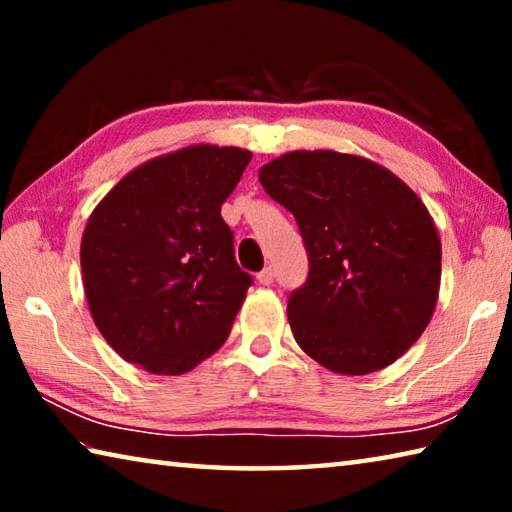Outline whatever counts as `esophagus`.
<instances>
[{"instance_id": "1", "label": "esophagus", "mask_w": 512, "mask_h": 512, "mask_svg": "<svg viewBox=\"0 0 512 512\" xmlns=\"http://www.w3.org/2000/svg\"><path fill=\"white\" fill-rule=\"evenodd\" d=\"M273 277H275L273 268H271V266H266L262 273H257V282H259V284H264V287H268V284H273Z\"/></svg>"}]
</instances>
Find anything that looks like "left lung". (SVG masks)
<instances>
[{
	"label": "left lung",
	"mask_w": 512,
	"mask_h": 512,
	"mask_svg": "<svg viewBox=\"0 0 512 512\" xmlns=\"http://www.w3.org/2000/svg\"><path fill=\"white\" fill-rule=\"evenodd\" d=\"M293 212L309 255L287 316L302 350L339 375L391 366L420 339L440 291V237L427 205L381 164L291 151L259 169Z\"/></svg>",
	"instance_id": "8db88e82"
}]
</instances>
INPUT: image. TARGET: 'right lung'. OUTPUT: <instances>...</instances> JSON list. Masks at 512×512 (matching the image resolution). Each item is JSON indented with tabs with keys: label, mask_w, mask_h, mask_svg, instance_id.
<instances>
[{
	"label": "right lung",
	"mask_w": 512,
	"mask_h": 512,
	"mask_svg": "<svg viewBox=\"0 0 512 512\" xmlns=\"http://www.w3.org/2000/svg\"><path fill=\"white\" fill-rule=\"evenodd\" d=\"M253 153L192 144L128 171L81 239L94 325L121 359L183 375L221 348L253 282L221 205Z\"/></svg>",
	"instance_id": "add662e5"
}]
</instances>
